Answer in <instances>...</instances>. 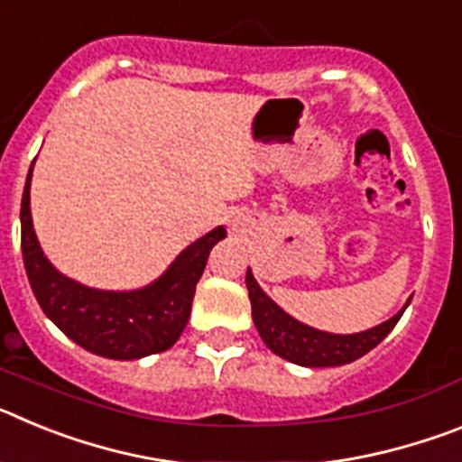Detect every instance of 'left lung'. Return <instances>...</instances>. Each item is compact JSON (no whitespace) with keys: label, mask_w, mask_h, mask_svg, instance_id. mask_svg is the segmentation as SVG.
<instances>
[{"label":"left lung","mask_w":462,"mask_h":462,"mask_svg":"<svg viewBox=\"0 0 462 462\" xmlns=\"http://www.w3.org/2000/svg\"><path fill=\"white\" fill-rule=\"evenodd\" d=\"M245 284L250 291L252 319H254L261 340L266 342L273 354L298 363V365H305V368H333V365H345V363L365 356L370 349H374L383 337L389 336L405 312L402 308L389 321L363 330V333L333 336V333L310 328V326L291 319L287 312H282L271 298L261 291L250 271L245 277Z\"/></svg>","instance_id":"1"}]
</instances>
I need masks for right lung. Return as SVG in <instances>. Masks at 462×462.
Returning <instances> with one entry per match:
<instances>
[{
	"label": "right lung",
	"instance_id": "right-lung-1",
	"mask_svg": "<svg viewBox=\"0 0 462 462\" xmlns=\"http://www.w3.org/2000/svg\"><path fill=\"white\" fill-rule=\"evenodd\" d=\"M30 178L32 169L20 203V245L32 291L46 317L97 356L134 361L173 346L189 319L196 282L212 245L226 231L217 226L191 243L164 275L141 291H97L60 275L41 252L30 215Z\"/></svg>",
	"mask_w": 462,
	"mask_h": 462
}]
</instances>
